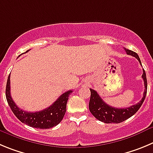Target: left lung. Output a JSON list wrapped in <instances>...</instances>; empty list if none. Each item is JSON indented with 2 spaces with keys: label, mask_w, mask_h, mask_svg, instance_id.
Masks as SVG:
<instances>
[{
  "label": "left lung",
  "mask_w": 153,
  "mask_h": 153,
  "mask_svg": "<svg viewBox=\"0 0 153 153\" xmlns=\"http://www.w3.org/2000/svg\"><path fill=\"white\" fill-rule=\"evenodd\" d=\"M124 49L126 53H127V55H130V56L137 58V60L141 64V61H140V59L138 55H137V53L131 50H129L126 48H124ZM143 73L142 75V78L144 81V86H145L143 97V98H142L140 102L137 103V104L130 106L129 107L116 108V107H111V106L108 105V104L104 102L96 91L90 88L91 97L90 101H89V110H90V112L93 114V116L97 118L98 120L104 122L105 123H119L126 120L128 118L131 117L133 115H134L142 106L144 100H145L146 95L147 80L145 70H143Z\"/></svg>",
  "instance_id": "obj_1"
}]
</instances>
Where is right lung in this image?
Wrapping results in <instances>:
<instances>
[{
  "instance_id": "obj_1",
  "label": "right lung",
  "mask_w": 153,
  "mask_h": 153,
  "mask_svg": "<svg viewBox=\"0 0 153 153\" xmlns=\"http://www.w3.org/2000/svg\"><path fill=\"white\" fill-rule=\"evenodd\" d=\"M27 50L26 53H27ZM10 74L9 75L6 86V98L10 107L15 116L22 123L31 127L39 129H49L56 126L62 121L66 112V104L68 97L72 92L70 90L62 94L50 107L36 112H27L19 108L10 95Z\"/></svg>"
}]
</instances>
